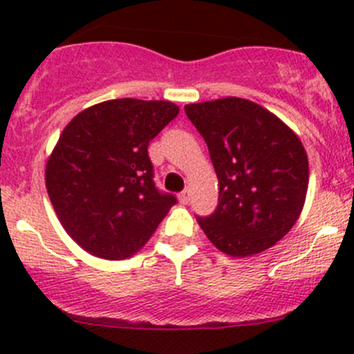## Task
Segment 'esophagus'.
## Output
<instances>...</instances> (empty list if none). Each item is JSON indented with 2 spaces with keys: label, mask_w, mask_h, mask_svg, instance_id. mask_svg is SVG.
Wrapping results in <instances>:
<instances>
[{
  "label": "esophagus",
  "mask_w": 354,
  "mask_h": 354,
  "mask_svg": "<svg viewBox=\"0 0 354 354\" xmlns=\"http://www.w3.org/2000/svg\"><path fill=\"white\" fill-rule=\"evenodd\" d=\"M178 200H180V203H183V205H187V203L190 202V192H188V190L181 192V194L178 195Z\"/></svg>",
  "instance_id": "34e87169"
}]
</instances>
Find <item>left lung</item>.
I'll return each instance as SVG.
<instances>
[{
  "label": "left lung",
  "mask_w": 354,
  "mask_h": 354,
  "mask_svg": "<svg viewBox=\"0 0 354 354\" xmlns=\"http://www.w3.org/2000/svg\"><path fill=\"white\" fill-rule=\"evenodd\" d=\"M209 147L219 205L198 224L209 241L236 259L262 253L289 233L305 205L308 157L281 118L241 97L185 106Z\"/></svg>",
  "instance_id": "1"
}]
</instances>
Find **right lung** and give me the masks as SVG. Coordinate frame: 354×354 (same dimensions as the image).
Instances as JSON below:
<instances>
[{
	"label": "right lung",
	"instance_id": "1",
	"mask_svg": "<svg viewBox=\"0 0 354 354\" xmlns=\"http://www.w3.org/2000/svg\"><path fill=\"white\" fill-rule=\"evenodd\" d=\"M174 102L111 99L78 113L46 162V188L71 240L106 260L133 257L176 198L159 194L147 147Z\"/></svg>",
	"mask_w": 354,
	"mask_h": 354
}]
</instances>
